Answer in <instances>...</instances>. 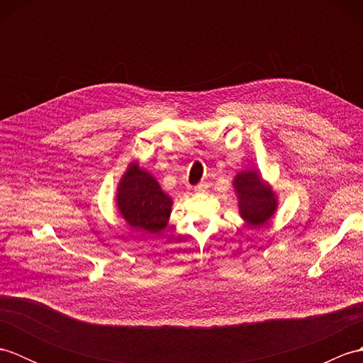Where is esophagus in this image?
<instances>
[{
    "label": "esophagus",
    "instance_id": "34e87169",
    "mask_svg": "<svg viewBox=\"0 0 363 363\" xmlns=\"http://www.w3.org/2000/svg\"><path fill=\"white\" fill-rule=\"evenodd\" d=\"M207 189H209V184L201 182V184H198L194 190H195V194H204V191H207Z\"/></svg>",
    "mask_w": 363,
    "mask_h": 363
}]
</instances>
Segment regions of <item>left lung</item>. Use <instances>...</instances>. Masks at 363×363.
<instances>
[{
  "label": "left lung",
  "mask_w": 363,
  "mask_h": 363,
  "mask_svg": "<svg viewBox=\"0 0 363 363\" xmlns=\"http://www.w3.org/2000/svg\"><path fill=\"white\" fill-rule=\"evenodd\" d=\"M234 190L238 199V213L250 228H260L277 211V195L259 169H243L234 177Z\"/></svg>",
  "instance_id": "1"
}]
</instances>
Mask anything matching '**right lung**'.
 I'll return each instance as SVG.
<instances>
[{"mask_svg":"<svg viewBox=\"0 0 363 363\" xmlns=\"http://www.w3.org/2000/svg\"><path fill=\"white\" fill-rule=\"evenodd\" d=\"M115 203L129 228L150 234H159L167 228L173 207V199L137 160L130 162L121 176Z\"/></svg>","mask_w":363,"mask_h":363,"instance_id":"obj_1","label":"right lung"}]
</instances>
